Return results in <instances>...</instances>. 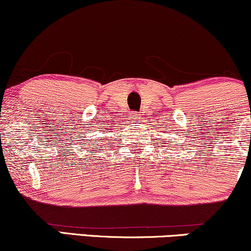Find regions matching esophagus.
<instances>
[{
    "label": "esophagus",
    "mask_w": 251,
    "mask_h": 251,
    "mask_svg": "<svg viewBox=\"0 0 251 251\" xmlns=\"http://www.w3.org/2000/svg\"><path fill=\"white\" fill-rule=\"evenodd\" d=\"M139 118H140V114L138 113V112H133V113H131V116H129V119L134 120V122H137Z\"/></svg>",
    "instance_id": "obj_1"
}]
</instances>
